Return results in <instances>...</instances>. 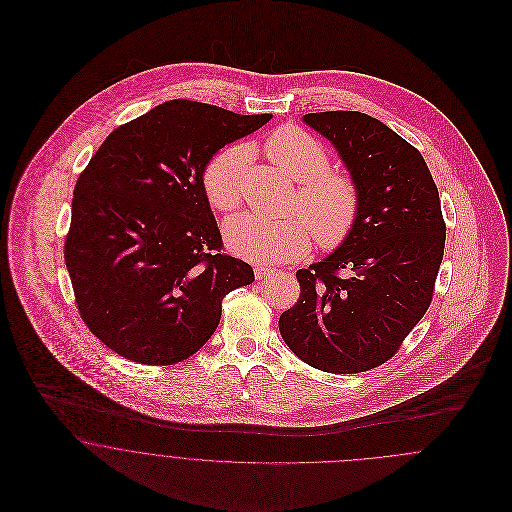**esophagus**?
<instances>
[{
  "instance_id": "esophagus-1",
  "label": "esophagus",
  "mask_w": 512,
  "mask_h": 512,
  "mask_svg": "<svg viewBox=\"0 0 512 512\" xmlns=\"http://www.w3.org/2000/svg\"><path fill=\"white\" fill-rule=\"evenodd\" d=\"M253 272H255V278H257V280H263V278H267V276H272V274L276 272V268L255 267L253 268Z\"/></svg>"
}]
</instances>
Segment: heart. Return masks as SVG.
<instances>
[{"instance_id": "b5f03b06", "label": "heart", "mask_w": 512, "mask_h": 512, "mask_svg": "<svg viewBox=\"0 0 512 512\" xmlns=\"http://www.w3.org/2000/svg\"><path fill=\"white\" fill-rule=\"evenodd\" d=\"M265 151L276 167L299 182L292 211L301 217L268 220L244 213L224 226L228 249L253 263H286L309 251L311 234L324 249L343 244L361 213L357 180L349 172L330 169L324 144L293 124L276 128L265 142ZM249 157V147L236 144L220 149L205 165L201 184L219 213L240 207Z\"/></svg>"}]
</instances>
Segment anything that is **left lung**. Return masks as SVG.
I'll list each match as a JSON object with an SVG mask.
<instances>
[{
  "mask_svg": "<svg viewBox=\"0 0 512 512\" xmlns=\"http://www.w3.org/2000/svg\"><path fill=\"white\" fill-rule=\"evenodd\" d=\"M361 190L349 238L295 272L297 303L278 328L307 365L334 374L384 365L432 303L445 247L438 186L420 151L359 111L309 113Z\"/></svg>",
  "mask_w": 512,
  "mask_h": 512,
  "instance_id": "8db88e82",
  "label": "left lung"
}]
</instances>
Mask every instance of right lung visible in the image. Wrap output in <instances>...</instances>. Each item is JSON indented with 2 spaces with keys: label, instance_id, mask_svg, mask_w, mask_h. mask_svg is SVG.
<instances>
[{
  "label": "right lung",
  "instance_id": "obj_1",
  "mask_svg": "<svg viewBox=\"0 0 512 512\" xmlns=\"http://www.w3.org/2000/svg\"><path fill=\"white\" fill-rule=\"evenodd\" d=\"M270 119L172 99L115 128L80 172L65 263L84 324L124 359L192 357L217 330L224 295L255 280L222 251L201 174Z\"/></svg>",
  "mask_w": 512,
  "mask_h": 512
}]
</instances>
